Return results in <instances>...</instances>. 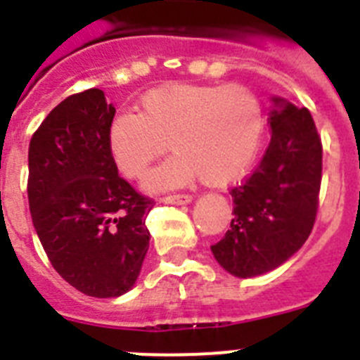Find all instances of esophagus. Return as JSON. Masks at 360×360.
<instances>
[{
  "mask_svg": "<svg viewBox=\"0 0 360 360\" xmlns=\"http://www.w3.org/2000/svg\"><path fill=\"white\" fill-rule=\"evenodd\" d=\"M162 203H171V205H184V203L193 202V196L191 195H171L160 198Z\"/></svg>",
  "mask_w": 360,
  "mask_h": 360,
  "instance_id": "34e87169",
  "label": "esophagus"
}]
</instances>
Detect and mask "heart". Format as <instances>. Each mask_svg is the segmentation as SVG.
<instances>
[{"label":"heart","mask_w":360,"mask_h":360,"mask_svg":"<svg viewBox=\"0 0 360 360\" xmlns=\"http://www.w3.org/2000/svg\"><path fill=\"white\" fill-rule=\"evenodd\" d=\"M263 108L243 84H169L141 98L139 113L120 111L106 129L110 158L122 176L142 178L164 155H176L146 178V189L180 187L200 176L224 187L250 169L262 144Z\"/></svg>","instance_id":"heart-1"}]
</instances>
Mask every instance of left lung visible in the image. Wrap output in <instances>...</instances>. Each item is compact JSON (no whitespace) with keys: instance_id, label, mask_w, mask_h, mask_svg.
<instances>
[{"instance_id":"1","label":"left lung","mask_w":360,"mask_h":360,"mask_svg":"<svg viewBox=\"0 0 360 360\" xmlns=\"http://www.w3.org/2000/svg\"><path fill=\"white\" fill-rule=\"evenodd\" d=\"M269 126L262 162L231 191V229L211 247L216 262L236 278L278 269L303 247L316 221L323 146L310 111L272 97Z\"/></svg>"}]
</instances>
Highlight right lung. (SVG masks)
<instances>
[{"label":"right lung","mask_w":360,"mask_h":360,"mask_svg":"<svg viewBox=\"0 0 360 360\" xmlns=\"http://www.w3.org/2000/svg\"><path fill=\"white\" fill-rule=\"evenodd\" d=\"M113 117L98 88L70 95L28 148V203L44 252L73 288L103 299L135 287L149 249L146 216L155 205L111 162L106 129Z\"/></svg>","instance_id":"1"}]
</instances>
